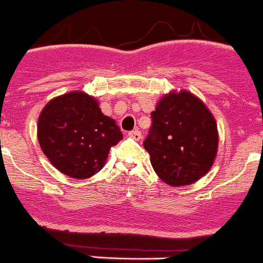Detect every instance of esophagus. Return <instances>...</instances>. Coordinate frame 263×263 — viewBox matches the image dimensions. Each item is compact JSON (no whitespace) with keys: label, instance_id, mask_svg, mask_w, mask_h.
Masks as SVG:
<instances>
[{"label":"esophagus","instance_id":"esophagus-1","mask_svg":"<svg viewBox=\"0 0 263 263\" xmlns=\"http://www.w3.org/2000/svg\"><path fill=\"white\" fill-rule=\"evenodd\" d=\"M129 137L130 138H133V140L138 141L141 140V133H140V130H132V132H129Z\"/></svg>","mask_w":263,"mask_h":263}]
</instances>
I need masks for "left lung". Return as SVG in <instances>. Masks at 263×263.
Returning a JSON list of instances; mask_svg holds the SVG:
<instances>
[{"mask_svg":"<svg viewBox=\"0 0 263 263\" xmlns=\"http://www.w3.org/2000/svg\"><path fill=\"white\" fill-rule=\"evenodd\" d=\"M152 118L143 146L163 182L174 187L190 185L212 169L218 152V129L202 100L187 90H172L157 102Z\"/></svg>","mask_w":263,"mask_h":263,"instance_id":"8db88e82","label":"left lung"}]
</instances>
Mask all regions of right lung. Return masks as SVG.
Returning a JSON list of instances; mask_svg holds the SVG:
<instances>
[{"instance_id": "1", "label": "right lung", "mask_w": 263, "mask_h": 263, "mask_svg": "<svg viewBox=\"0 0 263 263\" xmlns=\"http://www.w3.org/2000/svg\"><path fill=\"white\" fill-rule=\"evenodd\" d=\"M37 138L50 163L62 174L86 179L106 163L110 147L122 140L120 126L93 96L74 90L50 100L38 117Z\"/></svg>"}]
</instances>
